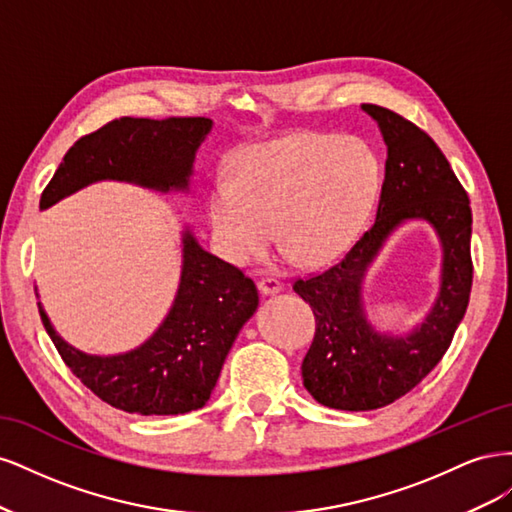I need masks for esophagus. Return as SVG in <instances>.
<instances>
[{
	"instance_id": "esophagus-1",
	"label": "esophagus",
	"mask_w": 512,
	"mask_h": 512,
	"mask_svg": "<svg viewBox=\"0 0 512 512\" xmlns=\"http://www.w3.org/2000/svg\"><path fill=\"white\" fill-rule=\"evenodd\" d=\"M282 282L277 280V277H273V275H269V277H262V280L258 282V288H260V292L262 294H275V292H280L282 290Z\"/></svg>"
}]
</instances>
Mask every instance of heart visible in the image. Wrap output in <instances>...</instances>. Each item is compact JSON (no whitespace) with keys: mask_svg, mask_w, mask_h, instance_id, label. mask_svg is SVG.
Here are the masks:
<instances>
[{"mask_svg":"<svg viewBox=\"0 0 512 512\" xmlns=\"http://www.w3.org/2000/svg\"><path fill=\"white\" fill-rule=\"evenodd\" d=\"M209 194L213 235L230 260L256 258L275 235L307 265L346 252L374 213L382 164L365 138L292 134L241 151Z\"/></svg>","mask_w":512,"mask_h":512,"instance_id":"b5f03b06","label":"heart"}]
</instances>
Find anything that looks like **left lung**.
<instances>
[{
    "instance_id": "obj_1",
    "label": "left lung",
    "mask_w": 512,
    "mask_h": 512,
    "mask_svg": "<svg viewBox=\"0 0 512 512\" xmlns=\"http://www.w3.org/2000/svg\"><path fill=\"white\" fill-rule=\"evenodd\" d=\"M389 147L376 222L333 265L294 280L292 290L314 309L316 333L301 374L307 393L335 410H378L410 393L453 342L472 290V209L451 164L433 138L399 113L363 104ZM421 217L445 247L443 288L432 314L408 338L378 336L362 314L360 280L383 239Z\"/></svg>"
}]
</instances>
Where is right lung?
Returning a JSON list of instances; mask_svg holds the SVG:
<instances>
[{"instance_id": "obj_1", "label": "right lung", "mask_w": 512, "mask_h": 512, "mask_svg": "<svg viewBox=\"0 0 512 512\" xmlns=\"http://www.w3.org/2000/svg\"><path fill=\"white\" fill-rule=\"evenodd\" d=\"M207 117H119L76 141L46 185V209L100 179L145 188H188ZM258 307V288L239 267L205 252L190 230L183 237V271L173 309L147 344L119 356H89L70 348L40 309L46 333L72 374L106 404L134 414H185L203 408L226 354Z\"/></svg>"}]
</instances>
